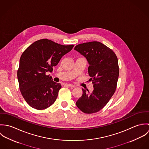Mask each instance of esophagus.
<instances>
[{"label":"esophagus","instance_id":"1","mask_svg":"<svg viewBox=\"0 0 149 149\" xmlns=\"http://www.w3.org/2000/svg\"><path fill=\"white\" fill-rule=\"evenodd\" d=\"M66 85H68V86H70V87H74V86H75L74 85H72V84H66Z\"/></svg>","mask_w":149,"mask_h":149}]
</instances>
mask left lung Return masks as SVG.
<instances>
[{
	"label": "left lung",
	"instance_id": "8db88e82",
	"mask_svg": "<svg viewBox=\"0 0 149 149\" xmlns=\"http://www.w3.org/2000/svg\"><path fill=\"white\" fill-rule=\"evenodd\" d=\"M75 50L86 59L88 73L93 90L83 89V95L76 102L77 107L85 113L99 111L106 105L115 92L119 77L118 60L115 53L102 43H84L75 46Z\"/></svg>",
	"mask_w": 149,
	"mask_h": 149
}]
</instances>
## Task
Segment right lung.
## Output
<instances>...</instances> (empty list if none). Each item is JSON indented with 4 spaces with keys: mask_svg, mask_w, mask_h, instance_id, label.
<instances>
[{
    "mask_svg": "<svg viewBox=\"0 0 149 149\" xmlns=\"http://www.w3.org/2000/svg\"><path fill=\"white\" fill-rule=\"evenodd\" d=\"M73 46L42 39L33 43L22 53L17 77L22 95L30 106L44 109L55 102L61 85L46 72H52L53 66Z\"/></svg>",
    "mask_w": 149,
    "mask_h": 149,
    "instance_id": "add662e5",
    "label": "right lung"
}]
</instances>
